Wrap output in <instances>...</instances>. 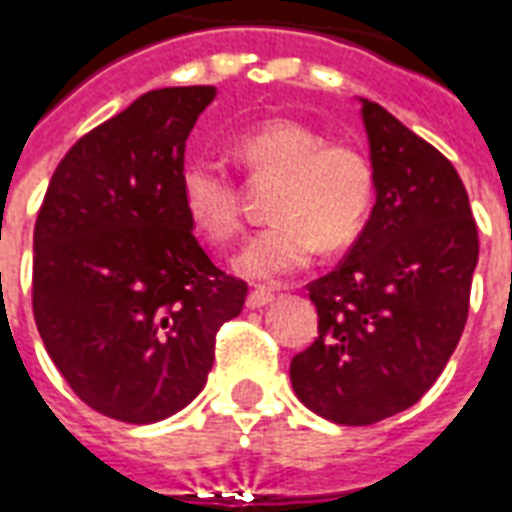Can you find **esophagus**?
<instances>
[{"label":"esophagus","instance_id":"esophagus-1","mask_svg":"<svg viewBox=\"0 0 512 512\" xmlns=\"http://www.w3.org/2000/svg\"><path fill=\"white\" fill-rule=\"evenodd\" d=\"M274 290H271V287H255V290H252V293L246 295V306H249V309H260V306H266V304H271V301H274Z\"/></svg>","mask_w":512,"mask_h":512}]
</instances>
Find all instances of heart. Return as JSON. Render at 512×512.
Listing matches in <instances>:
<instances>
[{
    "mask_svg": "<svg viewBox=\"0 0 512 512\" xmlns=\"http://www.w3.org/2000/svg\"><path fill=\"white\" fill-rule=\"evenodd\" d=\"M230 149L255 181H274V222L238 252L236 268L252 279L295 274L325 249H344L361 236L374 203V165L347 140H325L295 119H268L238 132ZM181 203L211 244H230L244 230V189L211 157L181 168Z\"/></svg>",
    "mask_w": 512,
    "mask_h": 512,
    "instance_id": "heart-1",
    "label": "heart"
}]
</instances>
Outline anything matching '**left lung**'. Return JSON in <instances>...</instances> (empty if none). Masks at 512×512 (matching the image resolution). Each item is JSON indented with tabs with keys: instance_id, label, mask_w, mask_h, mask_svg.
Returning a JSON list of instances; mask_svg holds the SVG:
<instances>
[{
	"instance_id": "left-lung-1",
	"label": "left lung",
	"mask_w": 512,
	"mask_h": 512,
	"mask_svg": "<svg viewBox=\"0 0 512 512\" xmlns=\"http://www.w3.org/2000/svg\"><path fill=\"white\" fill-rule=\"evenodd\" d=\"M377 203L331 274L309 282L317 336L290 361L320 418L372 426L429 391L467 325L478 225L456 168L363 100Z\"/></svg>"
}]
</instances>
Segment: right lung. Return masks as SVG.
Returning a JSON list of instances; mask_svg holds the SVG:
<instances>
[{"mask_svg":"<svg viewBox=\"0 0 512 512\" xmlns=\"http://www.w3.org/2000/svg\"><path fill=\"white\" fill-rule=\"evenodd\" d=\"M214 86L140 94L56 165L34 222L32 312L78 399L154 423L195 399L246 282L211 263L181 203L184 149Z\"/></svg>","mask_w":512,"mask_h":512,"instance_id":"right-lung-1","label":"right lung"}]
</instances>
